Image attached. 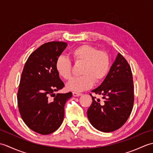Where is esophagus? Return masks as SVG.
I'll use <instances>...</instances> for the list:
<instances>
[{
  "label": "esophagus",
  "mask_w": 153,
  "mask_h": 153,
  "mask_svg": "<svg viewBox=\"0 0 153 153\" xmlns=\"http://www.w3.org/2000/svg\"><path fill=\"white\" fill-rule=\"evenodd\" d=\"M72 93H73V95H74V97H79V96H81V95H82V93H77V92H76V91H74Z\"/></svg>",
  "instance_id": "1"
}]
</instances>
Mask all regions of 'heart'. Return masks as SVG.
I'll use <instances>...</instances> for the list:
<instances>
[{
  "mask_svg": "<svg viewBox=\"0 0 153 153\" xmlns=\"http://www.w3.org/2000/svg\"><path fill=\"white\" fill-rule=\"evenodd\" d=\"M71 57L76 63H83L81 74L74 77L67 84V88L74 91H82L91 88L95 82L105 78L110 70V58L105 52L98 51L91 45L83 44L71 51ZM56 72L66 80L71 76V63L69 58L60 56L55 63Z\"/></svg>",
  "mask_w": 153,
  "mask_h": 153,
  "instance_id": "b5f03b06",
  "label": "heart"
}]
</instances>
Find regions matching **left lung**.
I'll use <instances>...</instances> for the list:
<instances>
[{
	"mask_svg": "<svg viewBox=\"0 0 153 153\" xmlns=\"http://www.w3.org/2000/svg\"><path fill=\"white\" fill-rule=\"evenodd\" d=\"M131 68L125 58L118 53L106 78L99 87L92 91L102 95L104 102L92 97L87 110L91 125L102 132H112L124 124L134 106V83Z\"/></svg>",
	"mask_w": 153,
	"mask_h": 153,
	"instance_id": "obj_1",
	"label": "left lung"
}]
</instances>
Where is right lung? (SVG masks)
I'll return each instance as SVG.
<instances>
[{"mask_svg": "<svg viewBox=\"0 0 153 153\" xmlns=\"http://www.w3.org/2000/svg\"><path fill=\"white\" fill-rule=\"evenodd\" d=\"M67 46L60 41L42 45L30 54L22 73L17 96L19 111L28 128L42 135L59 128L65 104L72 97L71 92L54 93L64 87L55 63Z\"/></svg>", "mask_w": 153, "mask_h": 153, "instance_id": "right-lung-1", "label": "right lung"}]
</instances>
